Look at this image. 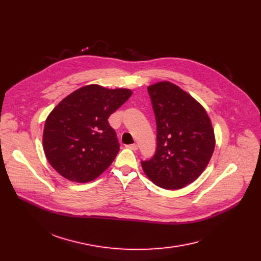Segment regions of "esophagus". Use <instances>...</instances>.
I'll return each mask as SVG.
<instances>
[{"mask_svg": "<svg viewBox=\"0 0 261 261\" xmlns=\"http://www.w3.org/2000/svg\"><path fill=\"white\" fill-rule=\"evenodd\" d=\"M126 147H127V148H129V149H131V150H138V145H136V144H131V145H127Z\"/></svg>", "mask_w": 261, "mask_h": 261, "instance_id": "1", "label": "esophagus"}]
</instances>
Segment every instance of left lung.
<instances>
[{"label":"left lung","mask_w":261,"mask_h":261,"mask_svg":"<svg viewBox=\"0 0 261 261\" xmlns=\"http://www.w3.org/2000/svg\"><path fill=\"white\" fill-rule=\"evenodd\" d=\"M156 123L154 155L142 161L146 175L165 189L197 180L213 155L215 135L204 108L168 81L148 87Z\"/></svg>","instance_id":"obj_1"}]
</instances>
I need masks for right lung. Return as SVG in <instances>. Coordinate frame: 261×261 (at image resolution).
Instances as JSON below:
<instances>
[{
  "mask_svg": "<svg viewBox=\"0 0 261 261\" xmlns=\"http://www.w3.org/2000/svg\"><path fill=\"white\" fill-rule=\"evenodd\" d=\"M131 95L127 89L90 85L59 102L48 115L43 132L44 152L53 168L78 183L100 175L119 151L116 132L108 118Z\"/></svg>",
  "mask_w": 261,
  "mask_h": 261,
  "instance_id": "add662e5",
  "label": "right lung"
}]
</instances>
